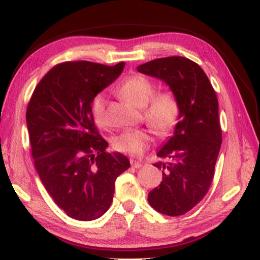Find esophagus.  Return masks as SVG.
Listing matches in <instances>:
<instances>
[{"instance_id":"obj_1","label":"esophagus","mask_w":260,"mask_h":260,"mask_svg":"<svg viewBox=\"0 0 260 260\" xmlns=\"http://www.w3.org/2000/svg\"><path fill=\"white\" fill-rule=\"evenodd\" d=\"M130 161H131V166L135 167V169H139V167H142V165H143L142 162H139L137 160H134V159H131Z\"/></svg>"}]
</instances>
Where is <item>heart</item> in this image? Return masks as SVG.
<instances>
[{
	"instance_id": "obj_1",
	"label": "heart",
	"mask_w": 260,
	"mask_h": 260,
	"mask_svg": "<svg viewBox=\"0 0 260 260\" xmlns=\"http://www.w3.org/2000/svg\"><path fill=\"white\" fill-rule=\"evenodd\" d=\"M154 85L143 75H131L119 86L118 93L126 102L143 108V118L160 136L169 135L180 118L181 108L173 91L165 90L154 94ZM106 98L98 94L91 102V115L96 124H105ZM150 134L145 130L125 131L114 138L113 146L118 152L130 155H142L149 147Z\"/></svg>"
}]
</instances>
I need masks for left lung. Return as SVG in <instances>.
Segmentation results:
<instances>
[{
	"mask_svg": "<svg viewBox=\"0 0 260 260\" xmlns=\"http://www.w3.org/2000/svg\"><path fill=\"white\" fill-rule=\"evenodd\" d=\"M137 70L165 82L180 103L173 136L157 152L165 161L154 164L162 181L147 197L158 213L179 216L205 198L213 181L222 143L218 101L205 72L187 58H159Z\"/></svg>",
	"mask_w": 260,
	"mask_h": 260,
	"instance_id": "left-lung-1",
	"label": "left lung"
}]
</instances>
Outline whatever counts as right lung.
Here are the masks:
<instances>
[{
  "instance_id": "obj_1",
  "label": "right lung",
  "mask_w": 260,
  "mask_h": 260,
  "mask_svg": "<svg viewBox=\"0 0 260 260\" xmlns=\"http://www.w3.org/2000/svg\"><path fill=\"white\" fill-rule=\"evenodd\" d=\"M124 65L59 63L41 80L27 106L36 170L59 208L78 221L106 213L116 178L130 167L124 154L107 152L108 143L91 115L94 98L121 75Z\"/></svg>"
}]
</instances>
